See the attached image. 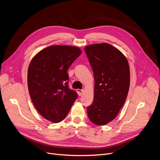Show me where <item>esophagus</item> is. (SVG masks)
I'll list each match as a JSON object with an SVG mask.
<instances>
[{
	"instance_id": "1",
	"label": "esophagus",
	"mask_w": 160,
	"mask_h": 160,
	"mask_svg": "<svg viewBox=\"0 0 160 160\" xmlns=\"http://www.w3.org/2000/svg\"><path fill=\"white\" fill-rule=\"evenodd\" d=\"M83 90H81V89H79V88L77 89V94H78V95L79 96H82V94H83Z\"/></svg>"
}]
</instances>
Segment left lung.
<instances>
[{"instance_id":"left-lung-1","label":"left lung","mask_w":160,"mask_h":160,"mask_svg":"<svg viewBox=\"0 0 160 160\" xmlns=\"http://www.w3.org/2000/svg\"><path fill=\"white\" fill-rule=\"evenodd\" d=\"M85 51L94 76L92 104L87 107L89 120L104 125L122 108L130 87V68L123 54L108 43L87 45Z\"/></svg>"}]
</instances>
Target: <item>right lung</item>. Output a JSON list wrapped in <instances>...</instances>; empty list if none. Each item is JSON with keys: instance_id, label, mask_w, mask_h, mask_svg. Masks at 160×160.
Segmentation results:
<instances>
[{"instance_id": "1", "label": "right lung", "mask_w": 160, "mask_h": 160, "mask_svg": "<svg viewBox=\"0 0 160 160\" xmlns=\"http://www.w3.org/2000/svg\"><path fill=\"white\" fill-rule=\"evenodd\" d=\"M82 54L71 45H51L38 52L28 70V88L40 115L52 123L66 118L78 96L68 88V68Z\"/></svg>"}]
</instances>
